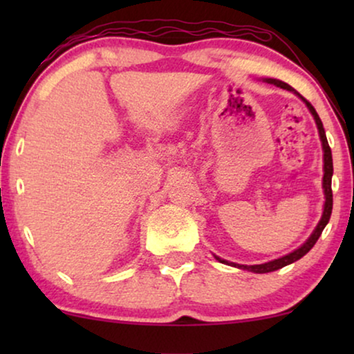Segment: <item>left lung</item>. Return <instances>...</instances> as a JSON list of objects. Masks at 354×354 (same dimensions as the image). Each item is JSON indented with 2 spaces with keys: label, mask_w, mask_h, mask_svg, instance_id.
I'll use <instances>...</instances> for the list:
<instances>
[{
  "label": "left lung",
  "mask_w": 354,
  "mask_h": 354,
  "mask_svg": "<svg viewBox=\"0 0 354 354\" xmlns=\"http://www.w3.org/2000/svg\"><path fill=\"white\" fill-rule=\"evenodd\" d=\"M263 82L266 84H272L275 86H280V88L283 90H288L292 91L298 96L299 100L303 101L304 104H306V108L309 109V113L313 114L314 118V122L317 125V132H319V138H321V143H322V153H324V177H322V188H324V196H326V201H324V209H322V216H321V221L317 222L316 229L313 230V234L309 235V239L304 241L301 246H298L297 250L292 251V253L282 256V258H277L274 261H269V263H264V264H253V266H246V264H236V263H230V261H225L219 258V256L214 254V258L219 261L222 264H227V266H234V268H239V269H243V270H250V272H254V274H266V272H274V270L277 269H282L285 266L295 263V261L301 259L304 254L308 253L309 250L313 248L314 245H316V241L319 240V236H321L324 227L328 224V219H330V214H332V205H333V200H332V176H333V162H332V151H330V147H328V142H327V137H326V130H324V125H322V120L319 118L316 109L313 108L311 103L306 101L303 98L301 95L298 93L297 90L292 88L288 84H285L282 80H277V79H263Z\"/></svg>",
  "instance_id": "1"
}]
</instances>
